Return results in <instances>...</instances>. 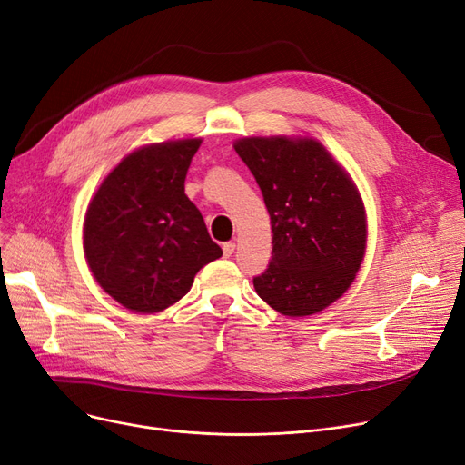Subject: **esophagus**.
<instances>
[{
    "mask_svg": "<svg viewBox=\"0 0 465 465\" xmlns=\"http://www.w3.org/2000/svg\"><path fill=\"white\" fill-rule=\"evenodd\" d=\"M222 251H223V256H232L233 251H235V243H232V242L223 243V245H222Z\"/></svg>",
    "mask_w": 465,
    "mask_h": 465,
    "instance_id": "obj_1",
    "label": "esophagus"
}]
</instances>
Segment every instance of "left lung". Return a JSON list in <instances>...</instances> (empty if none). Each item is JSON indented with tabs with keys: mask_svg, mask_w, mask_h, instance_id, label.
I'll list each match as a JSON object with an SVG mask.
<instances>
[{
	"mask_svg": "<svg viewBox=\"0 0 465 465\" xmlns=\"http://www.w3.org/2000/svg\"><path fill=\"white\" fill-rule=\"evenodd\" d=\"M235 151L259 183L272 222V259L252 280L283 316H311L351 287L366 251L356 187L316 140L245 137Z\"/></svg>",
	"mask_w": 465,
	"mask_h": 465,
	"instance_id": "left-lung-1",
	"label": "left lung"
}]
</instances>
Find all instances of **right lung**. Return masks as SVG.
Wrapping results in <instances>:
<instances>
[{
  "instance_id": "obj_1",
  "label": "right lung",
  "mask_w": 465,
  "mask_h": 465,
  "mask_svg": "<svg viewBox=\"0 0 465 465\" xmlns=\"http://www.w3.org/2000/svg\"><path fill=\"white\" fill-rule=\"evenodd\" d=\"M201 140L147 145L103 180L84 223L85 261L97 283L134 312H161L220 259L185 174Z\"/></svg>"
}]
</instances>
